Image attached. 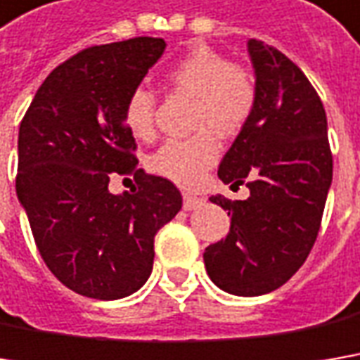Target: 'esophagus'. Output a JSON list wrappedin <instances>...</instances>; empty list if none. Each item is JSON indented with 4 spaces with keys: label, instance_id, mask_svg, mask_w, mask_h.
Listing matches in <instances>:
<instances>
[{
    "label": "esophagus",
    "instance_id": "1",
    "mask_svg": "<svg viewBox=\"0 0 360 360\" xmlns=\"http://www.w3.org/2000/svg\"><path fill=\"white\" fill-rule=\"evenodd\" d=\"M203 198H198V195H193V193H183V210H187V212H191V210H198L203 205Z\"/></svg>",
    "mask_w": 360,
    "mask_h": 360
}]
</instances>
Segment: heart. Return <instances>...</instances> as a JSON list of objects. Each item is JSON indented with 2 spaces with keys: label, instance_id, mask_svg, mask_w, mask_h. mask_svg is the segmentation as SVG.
Instances as JSON below:
<instances>
[{
  "label": "heart",
  "instance_id": "obj_1",
  "mask_svg": "<svg viewBox=\"0 0 360 360\" xmlns=\"http://www.w3.org/2000/svg\"><path fill=\"white\" fill-rule=\"evenodd\" d=\"M167 85L191 97L189 138L167 140L153 155L150 167L160 177L195 185L214 167L220 155V139L236 136L255 112L257 79L244 65L232 63L220 51L195 44L165 73ZM157 96L136 87L124 103V124L136 138L155 134Z\"/></svg>",
  "mask_w": 360,
  "mask_h": 360
}]
</instances>
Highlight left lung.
Segmentation results:
<instances>
[{
  "mask_svg": "<svg viewBox=\"0 0 360 360\" xmlns=\"http://www.w3.org/2000/svg\"><path fill=\"white\" fill-rule=\"evenodd\" d=\"M257 105L218 167V177L250 195L210 200L230 216V230L210 244V279L234 295H263L304 264L318 238L332 183L326 112L304 71L275 46L250 38Z\"/></svg>",
  "mask_w": 360,
  "mask_h": 360,
  "instance_id": "8db88e82",
  "label": "left lung"
}]
</instances>
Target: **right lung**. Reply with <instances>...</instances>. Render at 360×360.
<instances>
[{
    "mask_svg": "<svg viewBox=\"0 0 360 360\" xmlns=\"http://www.w3.org/2000/svg\"><path fill=\"white\" fill-rule=\"evenodd\" d=\"M165 51L138 36L83 49L38 87L20 124L15 191L54 277L94 300H120L146 283L155 234L183 205L179 189L138 169L124 103ZM112 174L134 176L124 196Z\"/></svg>",
    "mask_w": 360,
    "mask_h": 360,
    "instance_id": "add662e5",
    "label": "right lung"
}]
</instances>
